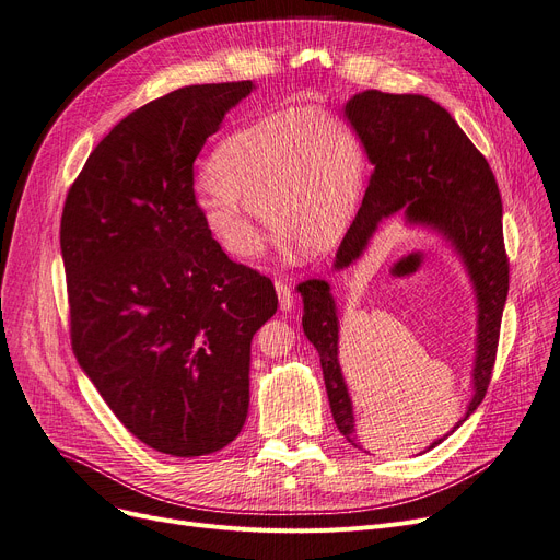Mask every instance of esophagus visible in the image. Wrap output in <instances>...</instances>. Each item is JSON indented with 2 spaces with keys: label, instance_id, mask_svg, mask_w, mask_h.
Returning <instances> with one entry per match:
<instances>
[{
  "label": "esophagus",
  "instance_id": "esophagus-1",
  "mask_svg": "<svg viewBox=\"0 0 560 560\" xmlns=\"http://www.w3.org/2000/svg\"><path fill=\"white\" fill-rule=\"evenodd\" d=\"M276 292H278V301H280V310L289 312L294 307V294L292 287H289L284 280H276Z\"/></svg>",
  "mask_w": 560,
  "mask_h": 560
}]
</instances>
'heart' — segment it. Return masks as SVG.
<instances>
[{"label":"heart","instance_id":"obj_1","mask_svg":"<svg viewBox=\"0 0 560 560\" xmlns=\"http://www.w3.org/2000/svg\"><path fill=\"white\" fill-rule=\"evenodd\" d=\"M205 174L211 190L199 197L197 211L222 250L257 255L264 213L301 250L322 253L345 236L355 215L365 153L345 119L292 107L230 132Z\"/></svg>","mask_w":560,"mask_h":560}]
</instances>
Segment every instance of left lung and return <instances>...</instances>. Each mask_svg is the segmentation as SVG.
Returning a JSON list of instances; mask_svg holds the SVG:
<instances>
[{
  "label": "left lung",
  "instance_id": "8db88e82",
  "mask_svg": "<svg viewBox=\"0 0 560 560\" xmlns=\"http://www.w3.org/2000/svg\"><path fill=\"white\" fill-rule=\"evenodd\" d=\"M345 117L365 147L374 172L363 205L335 255V268L340 271L351 266L365 253L378 222L401 209L409 225L430 228L453 245L474 282L478 301L474 397L453 428L455 432L480 407L491 382L508 299L510 268L494 172L451 112L428 96L368 89L347 101ZM299 292L303 330L319 351L332 420L340 434L361 448V432L338 361L340 322L330 284L312 278L299 284ZM443 439H436L428 451Z\"/></svg>",
  "mask_w": 560,
  "mask_h": 560
}]
</instances>
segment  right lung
Segmentation results:
<instances>
[{"label": "right lung", "instance_id": "right-lung-1", "mask_svg": "<svg viewBox=\"0 0 560 560\" xmlns=\"http://www.w3.org/2000/svg\"><path fill=\"white\" fill-rule=\"evenodd\" d=\"M253 89L192 84L130 112L61 213L78 363L132 436L174 457L238 436L253 335L278 310L273 282L209 236L192 188L207 138Z\"/></svg>", "mask_w": 560, "mask_h": 560}]
</instances>
